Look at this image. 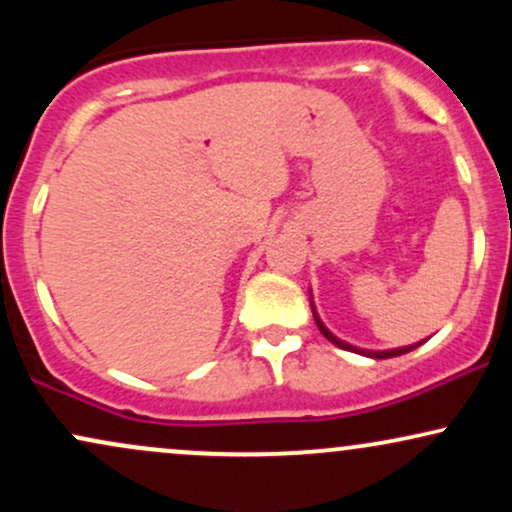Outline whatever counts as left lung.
<instances>
[{"label": "left lung", "instance_id": "obj_1", "mask_svg": "<svg viewBox=\"0 0 512 512\" xmlns=\"http://www.w3.org/2000/svg\"><path fill=\"white\" fill-rule=\"evenodd\" d=\"M310 308H313V317H315V322H317V327H320V332L325 334L327 339H330V342L334 344V346H339V349H346V351H354V354H361V356H368V358H392V356H402V354H407V351H414L416 346H421L426 342H416V344H409V346H399V349H385V351H373V349H361V346H354V344H346V342H342V339L339 337H334V334L327 330L325 327V322L320 320V315H317V310H315V303H313V296H310Z\"/></svg>", "mask_w": 512, "mask_h": 512}]
</instances>
